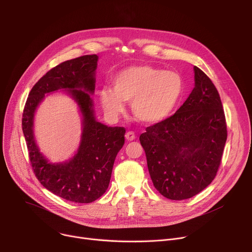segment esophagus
Masks as SVG:
<instances>
[{
  "label": "esophagus",
  "instance_id": "esophagus-1",
  "mask_svg": "<svg viewBox=\"0 0 252 252\" xmlns=\"http://www.w3.org/2000/svg\"><path fill=\"white\" fill-rule=\"evenodd\" d=\"M126 139L127 141H133V140H135V139H136V135H135L134 131H131V130L127 131V133L126 134Z\"/></svg>",
  "mask_w": 252,
  "mask_h": 252
}]
</instances>
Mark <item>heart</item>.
<instances>
[{
    "label": "heart",
    "mask_w": 252,
    "mask_h": 252,
    "mask_svg": "<svg viewBox=\"0 0 252 252\" xmlns=\"http://www.w3.org/2000/svg\"><path fill=\"white\" fill-rule=\"evenodd\" d=\"M112 90L103 88L99 99L108 115L116 117L130 102L131 112L141 123H159L175 110L184 92L183 77L176 71L150 65H135L119 70L111 79Z\"/></svg>",
    "instance_id": "heart-1"
}]
</instances>
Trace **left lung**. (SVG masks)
Segmentation results:
<instances>
[{
    "instance_id": "8db88e82",
    "label": "left lung",
    "mask_w": 252,
    "mask_h": 252,
    "mask_svg": "<svg viewBox=\"0 0 252 252\" xmlns=\"http://www.w3.org/2000/svg\"><path fill=\"white\" fill-rule=\"evenodd\" d=\"M194 73L195 87L177 112L140 136L154 187L170 200L188 199L213 182L227 141L219 92L197 66Z\"/></svg>"
}]
</instances>
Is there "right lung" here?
Listing matches in <instances>:
<instances>
[{
	"mask_svg": "<svg viewBox=\"0 0 252 252\" xmlns=\"http://www.w3.org/2000/svg\"><path fill=\"white\" fill-rule=\"evenodd\" d=\"M98 56L85 55L50 69L32 87L22 115V130L36 179L53 194L76 203H91L107 190L115 157L125 144L126 128L97 122L90 94L95 91ZM68 89L83 113V135L78 153L64 164L53 165L39 153L33 139V115L44 94Z\"/></svg>",
	"mask_w": 252,
	"mask_h": 252,
	"instance_id": "1",
	"label": "right lung"
}]
</instances>
